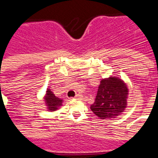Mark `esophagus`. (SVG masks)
Instances as JSON below:
<instances>
[{
  "label": "esophagus",
  "instance_id": "1",
  "mask_svg": "<svg viewBox=\"0 0 158 158\" xmlns=\"http://www.w3.org/2000/svg\"><path fill=\"white\" fill-rule=\"evenodd\" d=\"M80 96H80V95H79V94H77V95H76V96H74V98H76V99H79Z\"/></svg>",
  "mask_w": 158,
  "mask_h": 158
}]
</instances>
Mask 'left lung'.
<instances>
[{"label":"left lung","mask_w":158,"mask_h":158,"mask_svg":"<svg viewBox=\"0 0 158 158\" xmlns=\"http://www.w3.org/2000/svg\"><path fill=\"white\" fill-rule=\"evenodd\" d=\"M128 92L127 86L121 79L115 77L102 79L90 109L100 118H114L126 108Z\"/></svg>","instance_id":"left-lung-1"}]
</instances>
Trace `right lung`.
<instances>
[{
  "instance_id": "right-lung-1",
  "label": "right lung",
  "mask_w": 158,
  "mask_h": 158,
  "mask_svg": "<svg viewBox=\"0 0 158 158\" xmlns=\"http://www.w3.org/2000/svg\"><path fill=\"white\" fill-rule=\"evenodd\" d=\"M45 102H46L47 106H48V109L50 111L57 110L59 106H62V100L58 98V97H56L49 89L46 91V96H45Z\"/></svg>"
}]
</instances>
